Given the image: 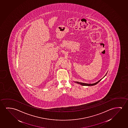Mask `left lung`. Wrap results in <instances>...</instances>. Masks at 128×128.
Returning <instances> with one entry per match:
<instances>
[{
  "label": "left lung",
  "instance_id": "left-lung-1",
  "mask_svg": "<svg viewBox=\"0 0 128 128\" xmlns=\"http://www.w3.org/2000/svg\"><path fill=\"white\" fill-rule=\"evenodd\" d=\"M106 75H105V76H106ZM102 78L101 79H100V80H98V82H96V83H95L94 84L84 83H82V82H75V83H76L78 84H80V85H83V86H93V85H96V84H97L99 82H100L101 80H102Z\"/></svg>",
  "mask_w": 128,
  "mask_h": 128
}]
</instances>
